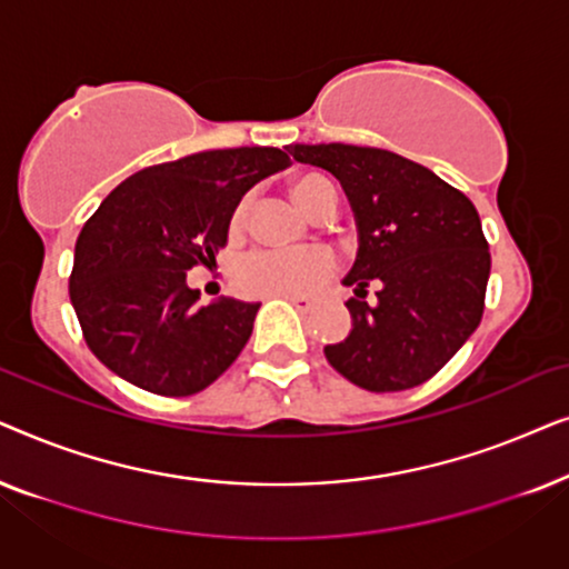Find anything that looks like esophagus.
Returning a JSON list of instances; mask_svg holds the SVG:
<instances>
[{
  "label": "esophagus",
  "mask_w": 569,
  "mask_h": 569,
  "mask_svg": "<svg viewBox=\"0 0 569 569\" xmlns=\"http://www.w3.org/2000/svg\"><path fill=\"white\" fill-rule=\"evenodd\" d=\"M279 298L290 300L292 306L300 308V310H308L310 306H313V298H310V295H279Z\"/></svg>",
  "instance_id": "34e87169"
}]
</instances>
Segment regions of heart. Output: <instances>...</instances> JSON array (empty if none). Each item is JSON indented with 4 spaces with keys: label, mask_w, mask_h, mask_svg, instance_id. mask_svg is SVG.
Wrapping results in <instances>:
<instances>
[{
    "label": "heart",
    "mask_w": 569,
    "mask_h": 569,
    "mask_svg": "<svg viewBox=\"0 0 569 569\" xmlns=\"http://www.w3.org/2000/svg\"><path fill=\"white\" fill-rule=\"evenodd\" d=\"M292 197L308 214H316L318 209L329 201H337V189L329 178L308 173L292 181ZM246 220V204H238L232 212V230H238ZM333 261L331 251L323 246L306 248H253L240 256L232 267V284L243 295H302L310 292L316 284L331 277Z\"/></svg>",
    "instance_id": "b5f03b06"
}]
</instances>
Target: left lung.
I'll return each mask as SVG.
<instances>
[{"label": "left lung", "instance_id": "obj_1", "mask_svg": "<svg viewBox=\"0 0 569 569\" xmlns=\"http://www.w3.org/2000/svg\"><path fill=\"white\" fill-rule=\"evenodd\" d=\"M298 162L337 178L357 222V259L345 277L352 331L326 360L365 391H407L430 380L485 313L489 246L471 199L430 168L357 144H290ZM378 281L376 303L363 287Z\"/></svg>", "mask_w": 569, "mask_h": 569}]
</instances>
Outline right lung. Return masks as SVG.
Here are the masks:
<instances>
[{
    "label": "right lung",
    "mask_w": 569,
    "mask_h": 569,
    "mask_svg": "<svg viewBox=\"0 0 569 569\" xmlns=\"http://www.w3.org/2000/svg\"><path fill=\"white\" fill-rule=\"evenodd\" d=\"M290 166L279 147L207 150L129 176L84 222L69 298L92 355L144 391L191 396L251 339L261 302H201L186 271L214 263L243 193Z\"/></svg>",
    "instance_id": "1"
}]
</instances>
